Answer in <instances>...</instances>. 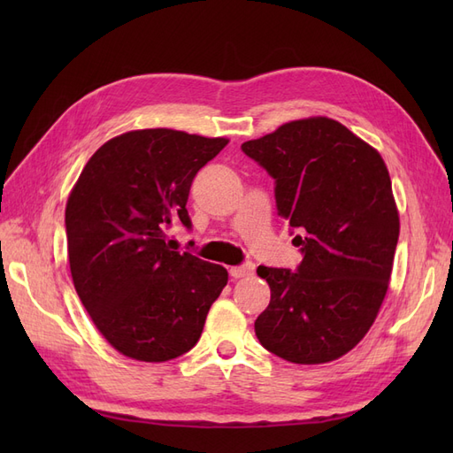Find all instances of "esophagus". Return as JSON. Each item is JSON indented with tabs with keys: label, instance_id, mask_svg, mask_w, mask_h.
<instances>
[{
	"label": "esophagus",
	"instance_id": "34e87169",
	"mask_svg": "<svg viewBox=\"0 0 453 453\" xmlns=\"http://www.w3.org/2000/svg\"><path fill=\"white\" fill-rule=\"evenodd\" d=\"M253 273H255V265L253 263H245V265L230 268V276L234 280L248 278V276H253Z\"/></svg>",
	"mask_w": 453,
	"mask_h": 453
}]
</instances>
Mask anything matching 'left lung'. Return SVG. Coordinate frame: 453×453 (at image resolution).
<instances>
[{
  "mask_svg": "<svg viewBox=\"0 0 453 453\" xmlns=\"http://www.w3.org/2000/svg\"><path fill=\"white\" fill-rule=\"evenodd\" d=\"M242 150L273 180L278 215L303 253L295 272L257 268L272 295L255 334L285 361H334L363 340L388 293L399 242L389 172L326 117L287 122Z\"/></svg>",
  "mask_w": 453,
  "mask_h": 453,
  "instance_id": "1",
  "label": "left lung"
}]
</instances>
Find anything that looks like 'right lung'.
<instances>
[{"label":"right lung","mask_w":453,"mask_h":453,"mask_svg":"<svg viewBox=\"0 0 453 453\" xmlns=\"http://www.w3.org/2000/svg\"><path fill=\"white\" fill-rule=\"evenodd\" d=\"M225 138L168 128L127 132L87 162L65 205L75 291L127 357L162 363L196 346L228 272L175 251L170 228H193L187 200Z\"/></svg>","instance_id":"1"}]
</instances>
